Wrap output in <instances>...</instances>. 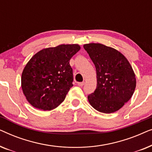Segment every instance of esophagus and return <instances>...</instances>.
Here are the masks:
<instances>
[{"mask_svg": "<svg viewBox=\"0 0 152 152\" xmlns=\"http://www.w3.org/2000/svg\"><path fill=\"white\" fill-rule=\"evenodd\" d=\"M77 84H78V86H84V82H79Z\"/></svg>", "mask_w": 152, "mask_h": 152, "instance_id": "1", "label": "esophagus"}]
</instances>
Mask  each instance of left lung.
Here are the masks:
<instances>
[{
    "label": "left lung",
    "mask_w": 152,
    "mask_h": 152,
    "mask_svg": "<svg viewBox=\"0 0 152 152\" xmlns=\"http://www.w3.org/2000/svg\"><path fill=\"white\" fill-rule=\"evenodd\" d=\"M84 48L96 68L97 88L88 95L91 105L101 113L117 111L129 100L136 86V77L126 57L117 50L100 43Z\"/></svg>",
    "instance_id": "left-lung-1"
}]
</instances>
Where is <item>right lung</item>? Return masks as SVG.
Listing matches in <instances>:
<instances>
[{
	"instance_id": "obj_1",
	"label": "right lung",
	"mask_w": 152,
	"mask_h": 152,
	"mask_svg": "<svg viewBox=\"0 0 152 152\" xmlns=\"http://www.w3.org/2000/svg\"><path fill=\"white\" fill-rule=\"evenodd\" d=\"M80 50L77 44L48 48L31 58L22 72L21 87L27 100L43 111L57 107L73 86L70 60Z\"/></svg>"
}]
</instances>
